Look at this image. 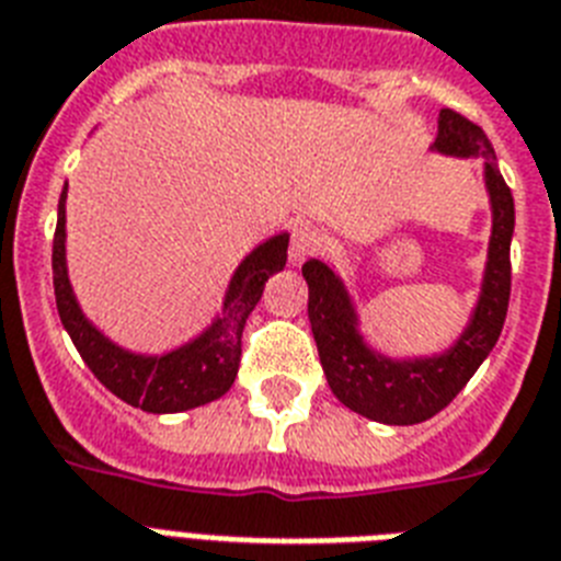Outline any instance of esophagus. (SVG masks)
Masks as SVG:
<instances>
[{"mask_svg": "<svg viewBox=\"0 0 561 561\" xmlns=\"http://www.w3.org/2000/svg\"><path fill=\"white\" fill-rule=\"evenodd\" d=\"M325 244V236L311 225H299L290 236V262L294 265H302L305 259H311L313 253H320V248Z\"/></svg>", "mask_w": 561, "mask_h": 561, "instance_id": "1", "label": "esophagus"}]
</instances>
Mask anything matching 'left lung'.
<instances>
[{"label": "left lung", "instance_id": "8db88e82", "mask_svg": "<svg viewBox=\"0 0 561 561\" xmlns=\"http://www.w3.org/2000/svg\"><path fill=\"white\" fill-rule=\"evenodd\" d=\"M444 154L484 158V181L493 204V236L486 253L481 296L461 340L438 357L391 359L371 352L357 331L352 296L331 267L320 259L302 265L308 282V320L328 386L340 403L352 412L391 426H412L430 421L449 407L453 398L470 383L478 366L502 336L510 305V239L516 225L513 193L504 184L493 144L484 129L453 108H440L438 138L432 144Z\"/></svg>", "mask_w": 561, "mask_h": 561}]
</instances>
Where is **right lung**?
<instances>
[{
	"label": "right lung",
	"instance_id": "obj_1",
	"mask_svg": "<svg viewBox=\"0 0 561 561\" xmlns=\"http://www.w3.org/2000/svg\"><path fill=\"white\" fill-rule=\"evenodd\" d=\"M288 262V233H279L259 244L230 279L225 296V311L198 340L184 348L144 357L123 352L121 345L100 334L80 311L66 271V186L59 195L57 230H54V296H57L59 320L66 325L71 343L91 368V375L112 394L144 412L167 414L186 412L218 400L239 375L241 331L250 311L262 299L265 282Z\"/></svg>",
	"mask_w": 561,
	"mask_h": 561
}]
</instances>
